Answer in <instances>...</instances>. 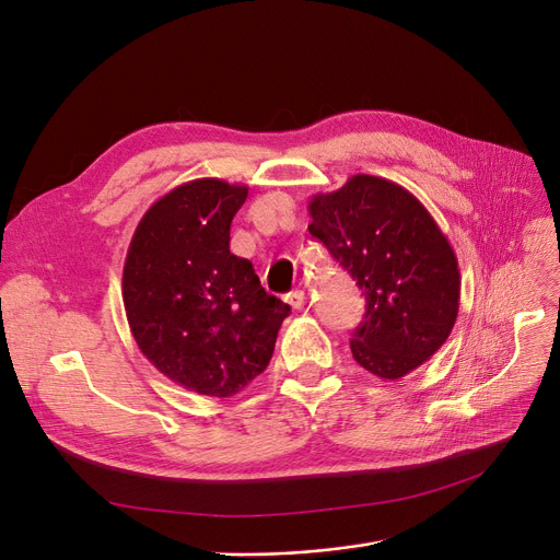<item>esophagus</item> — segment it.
Instances as JSON below:
<instances>
[{"label": "esophagus", "instance_id": "1", "mask_svg": "<svg viewBox=\"0 0 560 560\" xmlns=\"http://www.w3.org/2000/svg\"><path fill=\"white\" fill-rule=\"evenodd\" d=\"M285 302H288L292 308H295V311L304 308V304H306L304 290H292V292H288V295H285Z\"/></svg>", "mask_w": 560, "mask_h": 560}]
</instances>
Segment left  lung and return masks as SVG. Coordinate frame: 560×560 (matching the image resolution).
Returning a JSON list of instances; mask_svg holds the SVG:
<instances>
[{"instance_id": "1", "label": "left lung", "mask_w": 560, "mask_h": 560, "mask_svg": "<svg viewBox=\"0 0 560 560\" xmlns=\"http://www.w3.org/2000/svg\"><path fill=\"white\" fill-rule=\"evenodd\" d=\"M308 231L357 279L368 311L351 338V357L370 374L397 381L429 361L458 317L456 254L404 186L354 174L308 199Z\"/></svg>"}]
</instances>
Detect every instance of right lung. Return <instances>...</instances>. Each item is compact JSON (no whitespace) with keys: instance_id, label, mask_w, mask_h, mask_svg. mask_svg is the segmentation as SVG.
<instances>
[{"instance_id":"obj_1","label":"right lung","mask_w":560,"mask_h":560,"mask_svg":"<svg viewBox=\"0 0 560 560\" xmlns=\"http://www.w3.org/2000/svg\"><path fill=\"white\" fill-rule=\"evenodd\" d=\"M247 192L215 176L172 188L144 211L125 258L122 302L138 349L176 386L206 397L252 384L290 313L252 262L229 252Z\"/></svg>"}]
</instances>
